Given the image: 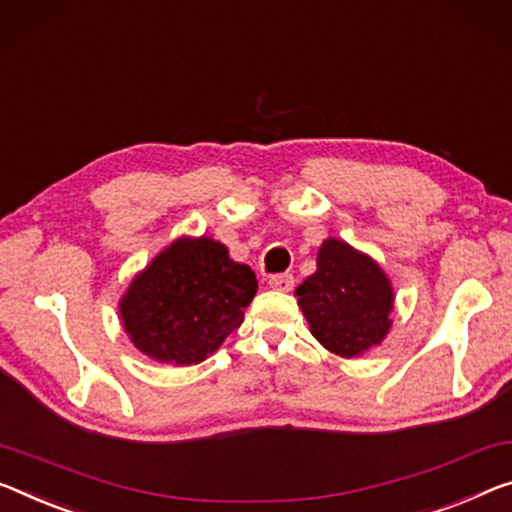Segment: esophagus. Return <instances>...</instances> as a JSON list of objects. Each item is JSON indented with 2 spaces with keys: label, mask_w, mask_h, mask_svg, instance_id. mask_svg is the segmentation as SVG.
<instances>
[{
  "label": "esophagus",
  "mask_w": 512,
  "mask_h": 512,
  "mask_svg": "<svg viewBox=\"0 0 512 512\" xmlns=\"http://www.w3.org/2000/svg\"><path fill=\"white\" fill-rule=\"evenodd\" d=\"M270 288H274V290H281V293H288V290H293V286H295V279H293V274H272L270 277Z\"/></svg>",
  "instance_id": "obj_1"
}]
</instances>
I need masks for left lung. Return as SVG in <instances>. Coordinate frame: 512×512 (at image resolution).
Masks as SVG:
<instances>
[{"mask_svg": "<svg viewBox=\"0 0 512 512\" xmlns=\"http://www.w3.org/2000/svg\"><path fill=\"white\" fill-rule=\"evenodd\" d=\"M295 295L311 334L338 357L364 355L389 334L391 281L371 256L348 242H322L318 270L297 286Z\"/></svg>", "mask_w": 512, "mask_h": 512, "instance_id": "left-lung-1", "label": "left lung"}]
</instances>
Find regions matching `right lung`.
Here are the masks:
<instances>
[{
    "label": "right lung",
    "instance_id": "right-lung-1",
    "mask_svg": "<svg viewBox=\"0 0 512 512\" xmlns=\"http://www.w3.org/2000/svg\"><path fill=\"white\" fill-rule=\"evenodd\" d=\"M256 290V274L231 261L222 242L206 235L178 238L132 279L119 313L146 357L192 366L242 325Z\"/></svg>",
    "mask_w": 512,
    "mask_h": 512
}]
</instances>
